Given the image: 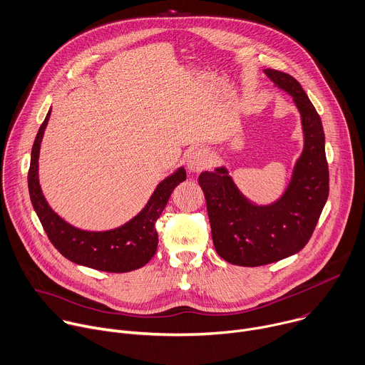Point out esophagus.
I'll use <instances>...</instances> for the list:
<instances>
[{
	"label": "esophagus",
	"instance_id": "esophagus-1",
	"mask_svg": "<svg viewBox=\"0 0 365 365\" xmlns=\"http://www.w3.org/2000/svg\"><path fill=\"white\" fill-rule=\"evenodd\" d=\"M188 168L192 173H200L202 170L207 168L208 163H210V155L207 153V150L204 148H197L194 151L190 153L188 155Z\"/></svg>",
	"mask_w": 365,
	"mask_h": 365
}]
</instances>
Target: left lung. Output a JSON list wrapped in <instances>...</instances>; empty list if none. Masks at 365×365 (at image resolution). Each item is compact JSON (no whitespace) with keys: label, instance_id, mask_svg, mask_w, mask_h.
<instances>
[{"label":"left lung","instance_id":"1","mask_svg":"<svg viewBox=\"0 0 365 365\" xmlns=\"http://www.w3.org/2000/svg\"><path fill=\"white\" fill-rule=\"evenodd\" d=\"M277 88L294 96L302 116L305 148L286 192L272 205H255L237 190L226 168L204 171L211 237L217 253L237 266H263L292 256L309 242L329 192L325 135L321 118L299 82L287 73L266 68Z\"/></svg>","mask_w":365,"mask_h":365}]
</instances>
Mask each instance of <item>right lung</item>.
<instances>
[{"label":"right lung","instance_id":"right-lung-1","mask_svg":"<svg viewBox=\"0 0 365 365\" xmlns=\"http://www.w3.org/2000/svg\"><path fill=\"white\" fill-rule=\"evenodd\" d=\"M48 118L50 110L37 132L29 170L30 198L48 240L70 262L96 270L125 273L145 266L154 257L158 246L155 222L165 208L173 190L185 181L184 168L165 178L145 208L122 227L109 232L79 230L61 220L48 207L38 184L40 143Z\"/></svg>","mask_w":365,"mask_h":365}]
</instances>
